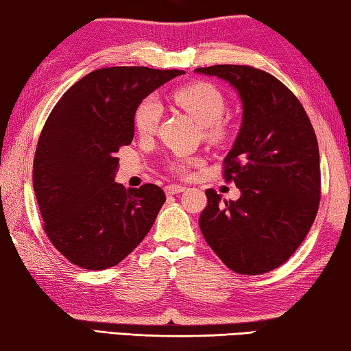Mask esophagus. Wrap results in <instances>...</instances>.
Wrapping results in <instances>:
<instances>
[{
	"label": "esophagus",
	"instance_id": "1",
	"mask_svg": "<svg viewBox=\"0 0 351 351\" xmlns=\"http://www.w3.org/2000/svg\"><path fill=\"white\" fill-rule=\"evenodd\" d=\"M184 190H186V187H184V186H178V184H170V186L165 187V193H167V195H178V193L184 192Z\"/></svg>",
	"mask_w": 351,
	"mask_h": 351
}]
</instances>
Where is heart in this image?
I'll list each match as a JSON object with an SVG mask.
<instances>
[{
  "instance_id": "obj_1",
  "label": "heart",
  "mask_w": 351,
  "mask_h": 351,
  "mask_svg": "<svg viewBox=\"0 0 351 351\" xmlns=\"http://www.w3.org/2000/svg\"><path fill=\"white\" fill-rule=\"evenodd\" d=\"M175 102L186 110L212 139H221L226 128L221 121L226 102L221 91L207 82H195L176 88L171 93ZM162 117V105L154 96L145 97L134 111V127L142 136H150L156 132ZM197 164L195 158H180L170 164V169L178 175H186L189 169Z\"/></svg>"
}]
</instances>
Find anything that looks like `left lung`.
<instances>
[{
    "instance_id": "obj_1",
    "label": "left lung",
    "mask_w": 351,
    "mask_h": 351,
    "mask_svg": "<svg viewBox=\"0 0 351 351\" xmlns=\"http://www.w3.org/2000/svg\"><path fill=\"white\" fill-rule=\"evenodd\" d=\"M195 73L229 82L243 106L240 132L224 158L223 173L226 181L235 182L241 197L221 201V195L207 189L199 229L229 269L265 274L297 251L316 218V133L299 99L265 71L215 64Z\"/></svg>"
}]
</instances>
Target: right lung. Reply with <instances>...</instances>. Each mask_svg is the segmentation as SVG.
Returning a JSON list of instances; mask_svg holds the SVG:
<instances>
[{"mask_svg": "<svg viewBox=\"0 0 351 351\" xmlns=\"http://www.w3.org/2000/svg\"><path fill=\"white\" fill-rule=\"evenodd\" d=\"M180 69L112 66L74 83L52 108L38 138L32 181L43 229L83 269L102 271L145 239L165 203L154 184L114 182L116 153L134 136V111Z\"/></svg>", "mask_w": 351, "mask_h": 351, "instance_id": "right-lung-1", "label": "right lung"}]
</instances>
